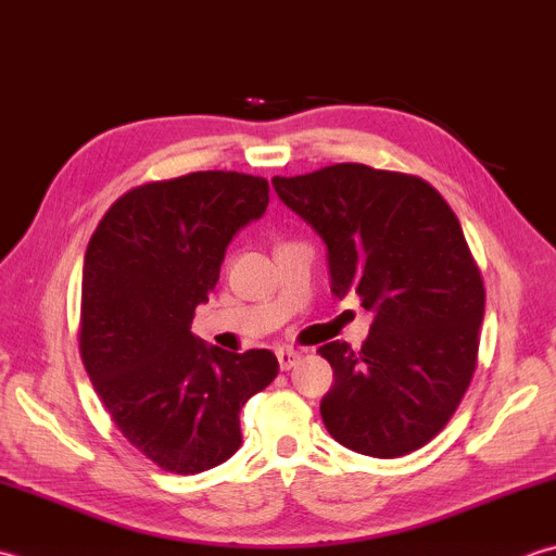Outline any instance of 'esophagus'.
I'll list each match as a JSON object with an SVG mask.
<instances>
[{
    "label": "esophagus",
    "instance_id": "esophagus-1",
    "mask_svg": "<svg viewBox=\"0 0 556 556\" xmlns=\"http://www.w3.org/2000/svg\"><path fill=\"white\" fill-rule=\"evenodd\" d=\"M277 358H279V368L281 371H289V368H293L299 364L301 354L293 352V350H277Z\"/></svg>",
    "mask_w": 556,
    "mask_h": 556
}]
</instances>
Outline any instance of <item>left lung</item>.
<instances>
[{
  "mask_svg": "<svg viewBox=\"0 0 556 556\" xmlns=\"http://www.w3.org/2000/svg\"><path fill=\"white\" fill-rule=\"evenodd\" d=\"M271 185L323 238L334 296L356 293L374 318L362 350H318L334 371L325 429L371 458L421 448L460 405L480 346L484 287L458 216L421 178L364 163Z\"/></svg>",
  "mask_w": 556,
  "mask_h": 556,
  "instance_id": "left-lung-1",
  "label": "left lung"
}]
</instances>
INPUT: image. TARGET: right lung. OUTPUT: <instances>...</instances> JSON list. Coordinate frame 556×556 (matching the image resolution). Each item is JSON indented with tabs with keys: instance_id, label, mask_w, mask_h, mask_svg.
<instances>
[{
	"instance_id": "right-lung-1",
	"label": "right lung",
	"mask_w": 556,
	"mask_h": 556,
	"mask_svg": "<svg viewBox=\"0 0 556 556\" xmlns=\"http://www.w3.org/2000/svg\"><path fill=\"white\" fill-rule=\"evenodd\" d=\"M265 178L200 170L123 194L84 255L81 358L123 437L178 475L241 445V409L279 374L269 350L224 352L192 334L226 248L265 214Z\"/></svg>"
}]
</instances>
